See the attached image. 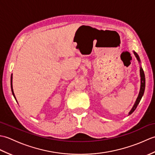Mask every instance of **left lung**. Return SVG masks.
I'll return each instance as SVG.
<instances>
[{"label": "left lung", "instance_id": "obj_1", "mask_svg": "<svg viewBox=\"0 0 155 155\" xmlns=\"http://www.w3.org/2000/svg\"><path fill=\"white\" fill-rule=\"evenodd\" d=\"M133 53L135 56L137 61H139V64H140V91H139V95H138L137 100L135 101V103H134V105L133 108H131V110H130L129 113H128V115H130L132 114L133 112L135 110V109L137 108L138 104H139L140 101L141 100V98H142L143 94H144V89H145V76H144V71H143V69L141 67L140 65V58H139V56L138 55V54L136 52L133 51Z\"/></svg>", "mask_w": 155, "mask_h": 155}]
</instances>
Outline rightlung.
I'll return each mask as SVG.
<instances>
[{
    "label": "right lung",
    "instance_id": "right-lung-1",
    "mask_svg": "<svg viewBox=\"0 0 155 155\" xmlns=\"http://www.w3.org/2000/svg\"><path fill=\"white\" fill-rule=\"evenodd\" d=\"M11 91H12V95L14 96L15 98L16 99V97L15 96V93H14V91H13V88H12V74H11Z\"/></svg>",
    "mask_w": 155,
    "mask_h": 155
}]
</instances>
